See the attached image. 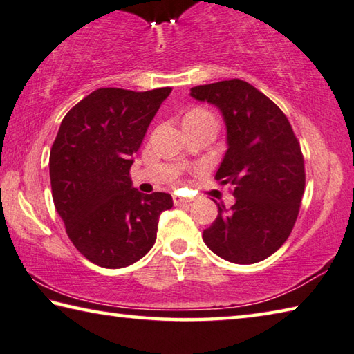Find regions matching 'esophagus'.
Returning <instances> with one entry per match:
<instances>
[{"label": "esophagus", "mask_w": 354, "mask_h": 354, "mask_svg": "<svg viewBox=\"0 0 354 354\" xmlns=\"http://www.w3.org/2000/svg\"><path fill=\"white\" fill-rule=\"evenodd\" d=\"M172 201H174V205H183V203L191 202V199H185V197H178V196H174Z\"/></svg>", "instance_id": "34e87169"}]
</instances>
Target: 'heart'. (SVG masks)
<instances>
[{
    "label": "heart",
    "mask_w": 354,
    "mask_h": 354,
    "mask_svg": "<svg viewBox=\"0 0 354 354\" xmlns=\"http://www.w3.org/2000/svg\"><path fill=\"white\" fill-rule=\"evenodd\" d=\"M203 116H212V115H209L208 111H205V110H201V109L191 110L189 113L187 115V118H203ZM187 118H185V120H187Z\"/></svg>",
    "instance_id": "b5f03b06"
}]
</instances>
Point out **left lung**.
Wrapping results in <instances>:
<instances>
[{"instance_id":"1","label":"left lung","mask_w":354,"mask_h":354,"mask_svg":"<svg viewBox=\"0 0 354 354\" xmlns=\"http://www.w3.org/2000/svg\"><path fill=\"white\" fill-rule=\"evenodd\" d=\"M189 96L221 111L227 151L216 180L234 187V205H218L203 243L225 261L253 264L284 244L305 191V161L283 111L239 79L199 85Z\"/></svg>"}]
</instances>
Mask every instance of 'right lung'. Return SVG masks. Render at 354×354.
<instances>
[{
  "mask_svg": "<svg viewBox=\"0 0 354 354\" xmlns=\"http://www.w3.org/2000/svg\"><path fill=\"white\" fill-rule=\"evenodd\" d=\"M171 88L95 90L68 111L49 153L53 201L68 238L99 268L141 259L157 239L167 193L142 194L129 177L147 127Z\"/></svg>",
  "mask_w": 354,
  "mask_h": 354,
  "instance_id": "obj_1",
  "label": "right lung"
}]
</instances>
